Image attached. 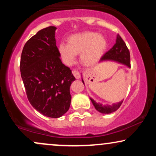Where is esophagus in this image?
Masks as SVG:
<instances>
[{
	"instance_id": "esophagus-1",
	"label": "esophagus",
	"mask_w": 156,
	"mask_h": 156,
	"mask_svg": "<svg viewBox=\"0 0 156 156\" xmlns=\"http://www.w3.org/2000/svg\"><path fill=\"white\" fill-rule=\"evenodd\" d=\"M73 76H75V78H76V79H79L80 77V74L79 73V72L77 70H73Z\"/></svg>"
}]
</instances>
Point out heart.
<instances>
[{
	"mask_svg": "<svg viewBox=\"0 0 156 156\" xmlns=\"http://www.w3.org/2000/svg\"><path fill=\"white\" fill-rule=\"evenodd\" d=\"M107 40L103 35L94 31L74 34L67 38V44L61 43L58 52L63 62L72 65L80 54V62L87 67H92L99 62L107 48Z\"/></svg>",
	"mask_w": 156,
	"mask_h": 156,
	"instance_id": "1",
	"label": "heart"
}]
</instances>
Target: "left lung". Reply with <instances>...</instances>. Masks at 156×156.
Returning a JSON list of instances; mask_svg holds the SVG:
<instances>
[{
    "instance_id": "1",
    "label": "left lung",
    "mask_w": 156,
    "mask_h": 156,
    "mask_svg": "<svg viewBox=\"0 0 156 156\" xmlns=\"http://www.w3.org/2000/svg\"><path fill=\"white\" fill-rule=\"evenodd\" d=\"M107 61H112V62H117V63L126 66L128 68H130V52L127 48L125 42L121 38L119 34L117 36L116 43L113 46L111 50L105 53V55L101 58L100 62H107ZM82 82L84 84V81L82 78ZM90 98L93 105L98 112L101 114H111L117 110L120 107L122 103L123 100L119 103H113L112 105H103L101 103H97L92 98Z\"/></svg>"
}]
</instances>
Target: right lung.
<instances>
[{
    "instance_id": "add662e5",
    "label": "right lung",
    "mask_w": 156,
    "mask_h": 156,
    "mask_svg": "<svg viewBox=\"0 0 156 156\" xmlns=\"http://www.w3.org/2000/svg\"><path fill=\"white\" fill-rule=\"evenodd\" d=\"M56 28L40 30L23 47L21 77L32 106L44 116L58 118L69 110V87L76 80L72 70L60 59L55 34Z\"/></svg>"
}]
</instances>
